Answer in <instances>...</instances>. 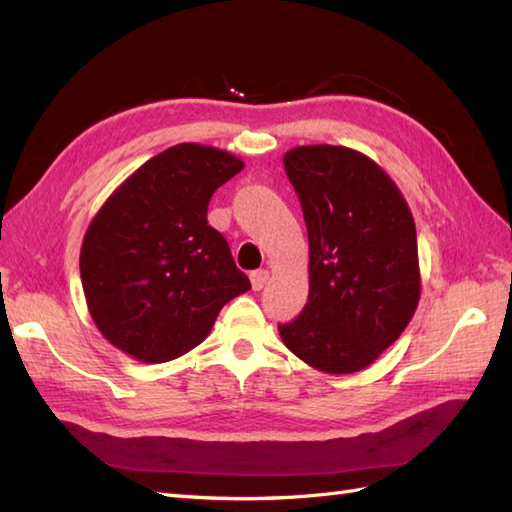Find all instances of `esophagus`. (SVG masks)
Returning a JSON list of instances; mask_svg holds the SVG:
<instances>
[{
  "mask_svg": "<svg viewBox=\"0 0 512 512\" xmlns=\"http://www.w3.org/2000/svg\"><path fill=\"white\" fill-rule=\"evenodd\" d=\"M268 279H270L268 270H255L253 275H251V285H253V290L257 292V290L264 288V285L268 283Z\"/></svg>",
  "mask_w": 512,
  "mask_h": 512,
  "instance_id": "esophagus-1",
  "label": "esophagus"
}]
</instances>
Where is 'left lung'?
Wrapping results in <instances>:
<instances>
[{
  "label": "left lung",
  "instance_id": "obj_1",
  "mask_svg": "<svg viewBox=\"0 0 512 512\" xmlns=\"http://www.w3.org/2000/svg\"><path fill=\"white\" fill-rule=\"evenodd\" d=\"M310 240V294L301 316L279 325L285 347L316 371L371 366L421 299L417 229L395 181L364 152L299 146L283 154Z\"/></svg>",
  "mask_w": 512,
  "mask_h": 512
}]
</instances>
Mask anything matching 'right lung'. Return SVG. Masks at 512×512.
<instances>
[{"label":"right lung","instance_id":"add662e5","mask_svg":"<svg viewBox=\"0 0 512 512\" xmlns=\"http://www.w3.org/2000/svg\"><path fill=\"white\" fill-rule=\"evenodd\" d=\"M242 170L227 150L176 144L104 200L82 240L80 279L93 323L115 349L146 364L181 358L224 305L251 290L207 222L213 192Z\"/></svg>","mask_w":512,"mask_h":512}]
</instances>
